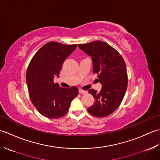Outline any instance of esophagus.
<instances>
[{
  "label": "esophagus",
  "instance_id": "esophagus-1",
  "mask_svg": "<svg viewBox=\"0 0 160 160\" xmlns=\"http://www.w3.org/2000/svg\"><path fill=\"white\" fill-rule=\"evenodd\" d=\"M79 92L82 94H86L87 93V91H84L82 89H79Z\"/></svg>",
  "mask_w": 160,
  "mask_h": 160
}]
</instances>
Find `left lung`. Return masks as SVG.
<instances>
[{
	"instance_id": "obj_1",
	"label": "left lung",
	"mask_w": 160,
	"mask_h": 160,
	"mask_svg": "<svg viewBox=\"0 0 160 160\" xmlns=\"http://www.w3.org/2000/svg\"><path fill=\"white\" fill-rule=\"evenodd\" d=\"M78 46L91 57L93 73L98 75L102 85L100 92L92 89L89 90L94 97L95 102L87 111L97 118L108 116L120 106L127 89L128 76L124 60L116 49L100 40Z\"/></svg>"
}]
</instances>
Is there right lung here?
Returning <instances> with one entry per match:
<instances>
[{"instance_id":"1","label":"right lung","mask_w":160,"mask_h":160,"mask_svg":"<svg viewBox=\"0 0 160 160\" xmlns=\"http://www.w3.org/2000/svg\"><path fill=\"white\" fill-rule=\"evenodd\" d=\"M76 47V44L47 42L30 61L26 73L29 95L33 106L43 116L53 119L63 117L69 111L71 101L78 96L76 87L64 89L53 82L64 61Z\"/></svg>"}]
</instances>
